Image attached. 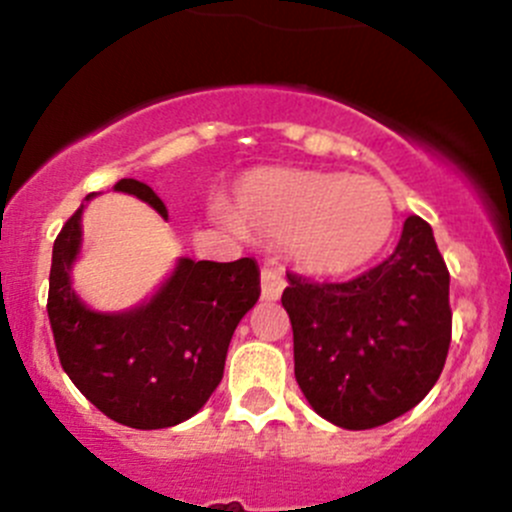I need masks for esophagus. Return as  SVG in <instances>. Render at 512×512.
<instances>
[{
    "label": "esophagus",
    "mask_w": 512,
    "mask_h": 512,
    "mask_svg": "<svg viewBox=\"0 0 512 512\" xmlns=\"http://www.w3.org/2000/svg\"><path fill=\"white\" fill-rule=\"evenodd\" d=\"M260 282H262V297L265 299H277L287 285L285 275H282L280 270H275V267H262Z\"/></svg>",
    "instance_id": "obj_1"
}]
</instances>
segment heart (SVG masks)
<instances>
[{
	"instance_id": "heart-1",
	"label": "heart",
	"mask_w": 512,
	"mask_h": 512,
	"mask_svg": "<svg viewBox=\"0 0 512 512\" xmlns=\"http://www.w3.org/2000/svg\"><path fill=\"white\" fill-rule=\"evenodd\" d=\"M237 225L292 237L294 257L317 272L369 262L394 232V198L374 178L319 170H262L240 185Z\"/></svg>"
}]
</instances>
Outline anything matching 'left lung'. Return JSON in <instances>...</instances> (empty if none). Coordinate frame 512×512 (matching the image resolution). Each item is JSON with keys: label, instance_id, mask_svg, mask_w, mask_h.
Here are the masks:
<instances>
[{"label": "left lung", "instance_id": "8db88e82", "mask_svg": "<svg viewBox=\"0 0 512 512\" xmlns=\"http://www.w3.org/2000/svg\"><path fill=\"white\" fill-rule=\"evenodd\" d=\"M294 376L327 421L349 431L411 411L441 376L451 347L448 267L433 230L406 218L381 265L344 282L287 272Z\"/></svg>", "mask_w": 512, "mask_h": 512}]
</instances>
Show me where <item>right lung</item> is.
<instances>
[{"instance_id":"add662e5","label":"right lung","mask_w":512,"mask_h":512,"mask_svg":"<svg viewBox=\"0 0 512 512\" xmlns=\"http://www.w3.org/2000/svg\"><path fill=\"white\" fill-rule=\"evenodd\" d=\"M113 190L168 218L163 200L141 180L123 178ZM79 245L81 208L54 240L46 302L59 361L76 389L108 418L143 431L198 414L223 379L232 332L260 297L257 262L183 257L151 302L101 314L71 289Z\"/></svg>"}]
</instances>
